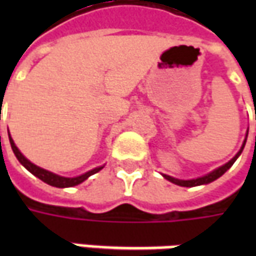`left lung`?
Masks as SVG:
<instances>
[{
  "label": "left lung",
  "instance_id": "left-lung-1",
  "mask_svg": "<svg viewBox=\"0 0 256 256\" xmlns=\"http://www.w3.org/2000/svg\"><path fill=\"white\" fill-rule=\"evenodd\" d=\"M244 145H246V141H244V144H242V150L237 152V155L232 159V160H229L226 164H224V166H220V168H216V170H214L212 172H210V174H207V176H204V177H200V178H196V180H188V181H184V180H177V178H172L170 177V176H163V177L166 178V180H168L170 182L176 184V185H180V186H186V188H192V186H198V185H204V184H210L212 182V181H215L216 178H220L222 174H225L229 168H230L232 166H233V163L236 162V159L240 156V154L242 152V150H244Z\"/></svg>",
  "mask_w": 256,
  "mask_h": 256
}]
</instances>
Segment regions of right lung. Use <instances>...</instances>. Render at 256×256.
Instances as JSON below:
<instances>
[{
	"mask_svg": "<svg viewBox=\"0 0 256 256\" xmlns=\"http://www.w3.org/2000/svg\"><path fill=\"white\" fill-rule=\"evenodd\" d=\"M9 142H10V146H12V150H14V156L18 158V160L23 164V166L31 172V174H34L36 177H38L40 180H42L44 182H46L48 185H52V186H56V188H70V186H75V185H79L80 182H84V180H88V177L90 176H93L96 172H98L102 168V167H97L94 170H90V172H84L82 176H79V177H74V178H66V177H60V176H56V174H53V172H48V170H44L41 167L36 166V164H32L30 160H27L24 156L22 155V152L18 150V146L14 145V140L10 138V136H9Z\"/></svg>",
	"mask_w": 256,
	"mask_h": 256,
	"instance_id": "right-lung-1",
	"label": "right lung"
}]
</instances>
